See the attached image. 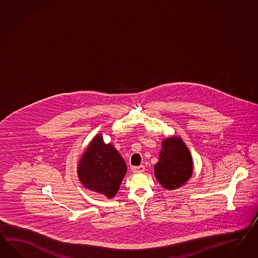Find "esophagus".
<instances>
[{"instance_id":"1","label":"esophagus","mask_w":258,"mask_h":258,"mask_svg":"<svg viewBox=\"0 0 258 258\" xmlns=\"http://www.w3.org/2000/svg\"><path fill=\"white\" fill-rule=\"evenodd\" d=\"M132 172L133 173H139V172H144L145 170V167L144 165H141V166H132L131 168Z\"/></svg>"}]
</instances>
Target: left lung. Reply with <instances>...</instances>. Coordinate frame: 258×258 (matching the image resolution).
<instances>
[{
	"label": "left lung",
	"mask_w": 258,
	"mask_h": 258,
	"mask_svg": "<svg viewBox=\"0 0 258 258\" xmlns=\"http://www.w3.org/2000/svg\"><path fill=\"white\" fill-rule=\"evenodd\" d=\"M193 172V160L188 148L180 137H170L162 142L155 175L158 182L168 190L181 187Z\"/></svg>",
	"instance_id": "left-lung-1"
}]
</instances>
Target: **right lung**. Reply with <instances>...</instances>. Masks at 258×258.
I'll return each mask as SVG.
<instances>
[{"mask_svg":"<svg viewBox=\"0 0 258 258\" xmlns=\"http://www.w3.org/2000/svg\"><path fill=\"white\" fill-rule=\"evenodd\" d=\"M126 172V162L113 145L103 142L101 134L90 142L77 168L83 185L108 199L117 193Z\"/></svg>","mask_w":258,"mask_h":258,"instance_id":"add662e5","label":"right lung"}]
</instances>
